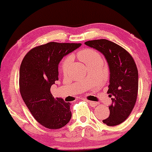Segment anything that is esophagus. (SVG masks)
I'll return each mask as SVG.
<instances>
[{
    "label": "esophagus",
    "instance_id": "1",
    "mask_svg": "<svg viewBox=\"0 0 152 152\" xmlns=\"http://www.w3.org/2000/svg\"><path fill=\"white\" fill-rule=\"evenodd\" d=\"M85 101L87 102H88V104L91 106L92 107H96L98 106V103H96V102H92V101H88V100H86Z\"/></svg>",
    "mask_w": 152,
    "mask_h": 152
}]
</instances>
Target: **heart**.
<instances>
[{"mask_svg":"<svg viewBox=\"0 0 152 152\" xmlns=\"http://www.w3.org/2000/svg\"><path fill=\"white\" fill-rule=\"evenodd\" d=\"M77 56L87 66L96 62L102 61V57H101L99 52L93 48H85L83 50H79L77 53ZM72 60H73V57L71 56H68L61 63L60 70L64 74H66L68 71Z\"/></svg>","mask_w":152,"mask_h":152,"instance_id":"obj_1","label":"heart"}]
</instances>
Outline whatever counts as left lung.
<instances>
[{
  "instance_id": "8db88e82",
  "label": "left lung",
  "mask_w": 152,
  "mask_h": 152,
  "mask_svg": "<svg viewBox=\"0 0 152 152\" xmlns=\"http://www.w3.org/2000/svg\"><path fill=\"white\" fill-rule=\"evenodd\" d=\"M85 45L100 51L110 68L107 93L112 98L110 115L102 121L110 126L119 125L134 108L138 92V71L134 59L124 48L105 39L87 41Z\"/></svg>"
}]
</instances>
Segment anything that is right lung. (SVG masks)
Returning <instances> with one entry per match:
<instances>
[{
	"label": "right lung",
	"mask_w": 152,
	"mask_h": 152,
	"mask_svg": "<svg viewBox=\"0 0 152 152\" xmlns=\"http://www.w3.org/2000/svg\"><path fill=\"white\" fill-rule=\"evenodd\" d=\"M81 45L48 42L29 50L21 62L20 93L33 117L45 128L58 129L71 118L70 104L54 99L50 87L59 79L61 59Z\"/></svg>",
	"instance_id": "add662e5"
}]
</instances>
